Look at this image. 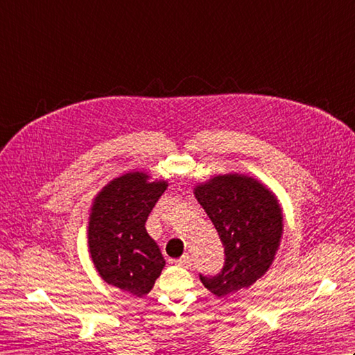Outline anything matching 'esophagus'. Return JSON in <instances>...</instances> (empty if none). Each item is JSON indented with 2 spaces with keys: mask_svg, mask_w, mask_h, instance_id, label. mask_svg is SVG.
I'll return each mask as SVG.
<instances>
[{
  "mask_svg": "<svg viewBox=\"0 0 355 355\" xmlns=\"http://www.w3.org/2000/svg\"><path fill=\"white\" fill-rule=\"evenodd\" d=\"M175 263H177V266H182V267H191L192 259H191V256H189V254H184L183 258L177 259V261H175Z\"/></svg>",
  "mask_w": 355,
  "mask_h": 355,
  "instance_id": "obj_1",
  "label": "esophagus"
}]
</instances>
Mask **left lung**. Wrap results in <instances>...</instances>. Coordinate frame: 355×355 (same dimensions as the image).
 <instances>
[{"label": "left lung", "instance_id": "8db88e82", "mask_svg": "<svg viewBox=\"0 0 355 355\" xmlns=\"http://www.w3.org/2000/svg\"><path fill=\"white\" fill-rule=\"evenodd\" d=\"M195 197L206 210L224 247V266L200 279L216 296L248 288L275 259L282 215L275 195L247 175H220L198 186Z\"/></svg>", "mask_w": 355, "mask_h": 355}]
</instances>
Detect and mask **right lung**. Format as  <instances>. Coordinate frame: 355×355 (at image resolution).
I'll return each instance as SVG.
<instances>
[{
    "label": "right lung",
    "instance_id": "obj_1",
    "mask_svg": "<svg viewBox=\"0 0 355 355\" xmlns=\"http://www.w3.org/2000/svg\"><path fill=\"white\" fill-rule=\"evenodd\" d=\"M148 178L134 172L112 180L96 197L88 223L89 253L103 281L139 297L153 290L164 267L145 224L168 184Z\"/></svg>",
    "mask_w": 355,
    "mask_h": 355
}]
</instances>
